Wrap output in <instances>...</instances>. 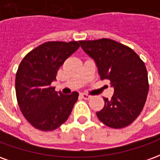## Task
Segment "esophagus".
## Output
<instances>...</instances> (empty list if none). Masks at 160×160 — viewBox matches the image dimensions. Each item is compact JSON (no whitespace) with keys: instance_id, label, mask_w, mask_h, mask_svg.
Segmentation results:
<instances>
[{"instance_id":"esophagus-1","label":"esophagus","mask_w":160,"mask_h":160,"mask_svg":"<svg viewBox=\"0 0 160 160\" xmlns=\"http://www.w3.org/2000/svg\"><path fill=\"white\" fill-rule=\"evenodd\" d=\"M80 97L82 98H84V99H89L92 96L87 93H81L80 94Z\"/></svg>"}]
</instances>
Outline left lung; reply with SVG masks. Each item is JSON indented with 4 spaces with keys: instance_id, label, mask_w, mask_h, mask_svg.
<instances>
[{
    "instance_id": "left-lung-1",
    "label": "left lung",
    "mask_w": 160,
    "mask_h": 160,
    "mask_svg": "<svg viewBox=\"0 0 160 160\" xmlns=\"http://www.w3.org/2000/svg\"><path fill=\"white\" fill-rule=\"evenodd\" d=\"M80 46L97 64L101 80L114 87L111 99L104 98L98 119L113 128L127 127L141 114L149 84L144 62L134 50L109 38L80 41Z\"/></svg>"
}]
</instances>
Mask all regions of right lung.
I'll return each instance as SVG.
<instances>
[{"mask_svg": "<svg viewBox=\"0 0 160 160\" xmlns=\"http://www.w3.org/2000/svg\"><path fill=\"white\" fill-rule=\"evenodd\" d=\"M80 42H46L30 51L19 64L15 91L19 109L26 120L41 131H52L64 123L79 93L57 92L51 87L59 68L80 47Z\"/></svg>", "mask_w": 160, "mask_h": 160, "instance_id": "obj_1", "label": "right lung"}]
</instances>
